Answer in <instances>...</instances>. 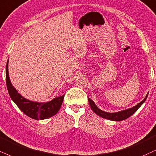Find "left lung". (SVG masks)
I'll return each mask as SVG.
<instances>
[{"label":"left lung","instance_id":"left-lung-1","mask_svg":"<svg viewBox=\"0 0 156 156\" xmlns=\"http://www.w3.org/2000/svg\"><path fill=\"white\" fill-rule=\"evenodd\" d=\"M147 97V95L145 98V99H144L142 102H140L139 104H137L136 106L131 108L129 109H127V110L122 111H120V112H117V113L104 112V111H101V109H99L96 106V105L94 103V102L92 101L91 99L88 98V101H89L90 105V107H91L92 110H93L96 114L98 115V116L103 117V118L104 119H109V120L122 121V120H124V119H126L127 118H129V117H130L132 114H133V113H135L136 111H137V109L139 108L143 105L144 102L146 101Z\"/></svg>","mask_w":156,"mask_h":156}]
</instances>
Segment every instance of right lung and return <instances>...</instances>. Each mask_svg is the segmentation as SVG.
I'll list each match as a JSON object with an SVG mask.
<instances>
[{"label":"right lung","mask_w":156,"mask_h":156,"mask_svg":"<svg viewBox=\"0 0 156 156\" xmlns=\"http://www.w3.org/2000/svg\"><path fill=\"white\" fill-rule=\"evenodd\" d=\"M8 62L9 60L5 66V81H6L8 92L11 98L16 103L19 108L27 116L36 120L45 119L56 114L62 105L64 95L55 98L50 102L42 103L25 99L17 93L16 89L13 88L11 83L9 76V71H8Z\"/></svg>","instance_id":"right-lung-1"}]
</instances>
